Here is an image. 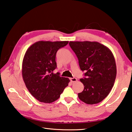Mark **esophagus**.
<instances>
[{"label":"esophagus","mask_w":132,"mask_h":132,"mask_svg":"<svg viewBox=\"0 0 132 132\" xmlns=\"http://www.w3.org/2000/svg\"><path fill=\"white\" fill-rule=\"evenodd\" d=\"M70 80L71 82H76V81H77V79H76V78H75V77H73V78H70Z\"/></svg>","instance_id":"34e87169"}]
</instances>
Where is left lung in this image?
<instances>
[{
    "label": "left lung",
    "instance_id": "8db88e82",
    "mask_svg": "<svg viewBox=\"0 0 132 132\" xmlns=\"http://www.w3.org/2000/svg\"><path fill=\"white\" fill-rule=\"evenodd\" d=\"M69 45L79 60L80 68L85 71L80 79L84 90L78 94L86 104H98L112 88L117 76L115 57L111 51L98 42L70 41Z\"/></svg>",
    "mask_w": 132,
    "mask_h": 132
}]
</instances>
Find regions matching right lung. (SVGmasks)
Instances as JSON below:
<instances>
[{"mask_svg":"<svg viewBox=\"0 0 132 132\" xmlns=\"http://www.w3.org/2000/svg\"><path fill=\"white\" fill-rule=\"evenodd\" d=\"M69 41H43L33 44L27 50L22 64V76L29 92L37 100L51 103L60 97L70 81L54 74L56 54Z\"/></svg>","mask_w":132,"mask_h":132,"instance_id":"right-lung-1","label":"right lung"}]
</instances>
